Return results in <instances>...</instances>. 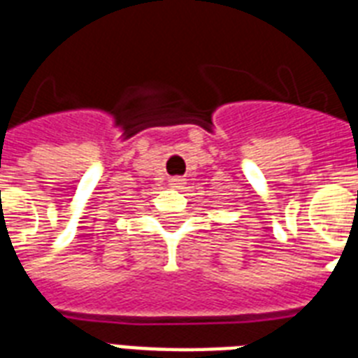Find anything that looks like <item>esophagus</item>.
Returning a JSON list of instances; mask_svg holds the SVG:
<instances>
[{"instance_id":"1","label":"esophagus","mask_w":358,"mask_h":358,"mask_svg":"<svg viewBox=\"0 0 358 358\" xmlns=\"http://www.w3.org/2000/svg\"><path fill=\"white\" fill-rule=\"evenodd\" d=\"M184 184H185V180L182 178V176H173V178L169 180L171 187H182Z\"/></svg>"}]
</instances>
